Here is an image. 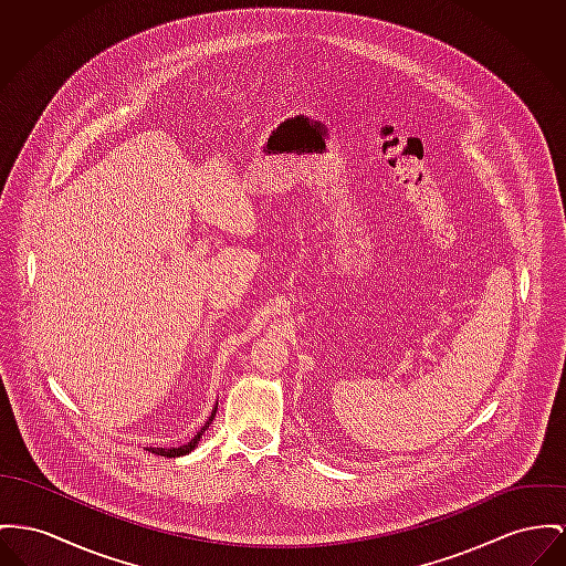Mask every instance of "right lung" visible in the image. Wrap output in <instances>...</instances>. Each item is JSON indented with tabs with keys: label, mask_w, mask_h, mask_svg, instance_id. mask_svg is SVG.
I'll return each instance as SVG.
<instances>
[{
	"label": "right lung",
	"mask_w": 566,
	"mask_h": 566,
	"mask_svg": "<svg viewBox=\"0 0 566 566\" xmlns=\"http://www.w3.org/2000/svg\"><path fill=\"white\" fill-rule=\"evenodd\" d=\"M217 415V408L212 410V415L208 418V422L201 427V431H197V436L187 442L185 447H178V449H146V451L156 452V454H163V457H180V454H187V452L192 451L195 447H197V442H199V438L203 436V431L210 427V422H212V418Z\"/></svg>",
	"instance_id": "add662e5"
}]
</instances>
